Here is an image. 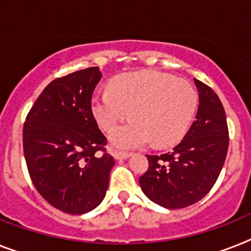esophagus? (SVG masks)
<instances>
[{"label": "esophagus", "instance_id": "obj_1", "mask_svg": "<svg viewBox=\"0 0 251 251\" xmlns=\"http://www.w3.org/2000/svg\"><path fill=\"white\" fill-rule=\"evenodd\" d=\"M130 152H126V151H114L113 156L115 160H124L130 156Z\"/></svg>", "mask_w": 251, "mask_h": 251}]
</instances>
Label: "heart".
<instances>
[{
	"label": "heart",
	"instance_id": "1",
	"mask_svg": "<svg viewBox=\"0 0 251 251\" xmlns=\"http://www.w3.org/2000/svg\"><path fill=\"white\" fill-rule=\"evenodd\" d=\"M198 106L199 95L190 82L156 70L122 74L91 100L93 118L105 132L129 113L132 121L110 133L111 144L121 149L140 148L151 141L155 146L176 144L191 126Z\"/></svg>",
	"mask_w": 251,
	"mask_h": 251
}]
</instances>
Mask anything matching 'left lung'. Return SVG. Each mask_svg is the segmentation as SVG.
<instances>
[{"label": "left lung", "mask_w": 251, "mask_h": 251, "mask_svg": "<svg viewBox=\"0 0 251 251\" xmlns=\"http://www.w3.org/2000/svg\"><path fill=\"white\" fill-rule=\"evenodd\" d=\"M199 109L183 140L169 152L148 155L140 186L151 201L181 209L201 200L214 186L228 150L225 107L217 93L198 79Z\"/></svg>", "instance_id": "left-lung-1"}]
</instances>
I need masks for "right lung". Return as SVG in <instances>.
Returning a JSON list of instances; mask_svg holds the SVG:
<instances>
[{"label":"right lung","mask_w":251,"mask_h":251,"mask_svg":"<svg viewBox=\"0 0 251 251\" xmlns=\"http://www.w3.org/2000/svg\"><path fill=\"white\" fill-rule=\"evenodd\" d=\"M97 66L53 79L29 110L23 148L29 176L49 204L84 214L102 201L115 161L91 111Z\"/></svg>","instance_id":"add662e5"}]
</instances>
